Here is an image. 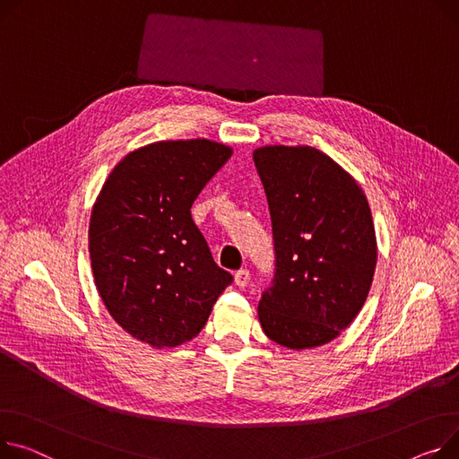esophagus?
<instances>
[{
    "mask_svg": "<svg viewBox=\"0 0 459 459\" xmlns=\"http://www.w3.org/2000/svg\"><path fill=\"white\" fill-rule=\"evenodd\" d=\"M249 281H251V273H249V269H239V271H236V274H234V282H236V286H239V288H246V286L249 284Z\"/></svg>",
    "mask_w": 459,
    "mask_h": 459,
    "instance_id": "obj_1",
    "label": "esophagus"
}]
</instances>
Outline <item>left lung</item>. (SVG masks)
Returning <instances> with one entry per match:
<instances>
[{
  "label": "left lung",
  "instance_id": "8db88e82",
  "mask_svg": "<svg viewBox=\"0 0 459 459\" xmlns=\"http://www.w3.org/2000/svg\"><path fill=\"white\" fill-rule=\"evenodd\" d=\"M269 204L274 277L258 302L269 340L312 349L338 338L368 299L377 267L371 208L358 182L310 145L253 152Z\"/></svg>",
  "mask_w": 459,
  "mask_h": 459
}]
</instances>
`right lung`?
<instances>
[{
    "instance_id": "right-lung-1",
    "label": "right lung",
    "mask_w": 459,
    "mask_h": 459,
    "mask_svg": "<svg viewBox=\"0 0 459 459\" xmlns=\"http://www.w3.org/2000/svg\"><path fill=\"white\" fill-rule=\"evenodd\" d=\"M230 155L204 138L145 145L112 169L91 210L96 288L114 321L151 347L195 338L232 282L190 212Z\"/></svg>"
}]
</instances>
